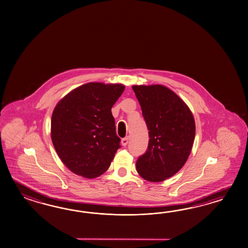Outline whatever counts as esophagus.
Returning <instances> with one entry per match:
<instances>
[{"label": "esophagus", "mask_w": 248, "mask_h": 248, "mask_svg": "<svg viewBox=\"0 0 248 248\" xmlns=\"http://www.w3.org/2000/svg\"><path fill=\"white\" fill-rule=\"evenodd\" d=\"M128 137H126V138H124V139H122L121 140V144L123 146H126L127 145V143H128Z\"/></svg>", "instance_id": "34e87169"}]
</instances>
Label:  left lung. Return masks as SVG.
Returning a JSON list of instances; mask_svg holds the SVG:
<instances>
[{"label": "left lung", "mask_w": 248, "mask_h": 248, "mask_svg": "<svg viewBox=\"0 0 248 248\" xmlns=\"http://www.w3.org/2000/svg\"><path fill=\"white\" fill-rule=\"evenodd\" d=\"M149 130L146 152L139 156L137 170L151 182L169 179L184 166L196 136L194 116L187 105L161 85L133 86Z\"/></svg>", "instance_id": "obj_1"}]
</instances>
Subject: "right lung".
I'll use <instances>...</instances> for the list:
<instances>
[{"label":"right lung","instance_id":"add662e5","mask_svg":"<svg viewBox=\"0 0 248 248\" xmlns=\"http://www.w3.org/2000/svg\"><path fill=\"white\" fill-rule=\"evenodd\" d=\"M125 87L87 83L69 93L52 112V144L69 170L93 179L105 172L121 147L111 108Z\"/></svg>","mask_w":248,"mask_h":248}]
</instances>
